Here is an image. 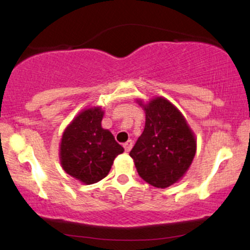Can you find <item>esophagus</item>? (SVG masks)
I'll return each instance as SVG.
<instances>
[{
  "mask_svg": "<svg viewBox=\"0 0 250 250\" xmlns=\"http://www.w3.org/2000/svg\"><path fill=\"white\" fill-rule=\"evenodd\" d=\"M123 147H125V151H130L131 148H133V141H131V140H128V141L123 145Z\"/></svg>",
  "mask_w": 250,
  "mask_h": 250,
  "instance_id": "esophagus-1",
  "label": "esophagus"
}]
</instances>
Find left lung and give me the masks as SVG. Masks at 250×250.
I'll use <instances>...</instances> for the list:
<instances>
[{"mask_svg":"<svg viewBox=\"0 0 250 250\" xmlns=\"http://www.w3.org/2000/svg\"><path fill=\"white\" fill-rule=\"evenodd\" d=\"M136 102L145 110L146 125L129 155L146 182L167 188L188 171L196 153V137L182 113L165 97Z\"/></svg>","mask_w":250,"mask_h":250,"instance_id":"left-lung-1","label":"left lung"}]
</instances>
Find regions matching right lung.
<instances>
[{
    "label": "right lung",
    "instance_id": "1",
    "mask_svg": "<svg viewBox=\"0 0 250 250\" xmlns=\"http://www.w3.org/2000/svg\"><path fill=\"white\" fill-rule=\"evenodd\" d=\"M101 107L83 109L62 134L60 161L63 170L84 185L107 176L117 155L125 151L113 134L101 125Z\"/></svg>",
    "mask_w": 250,
    "mask_h": 250
}]
</instances>
